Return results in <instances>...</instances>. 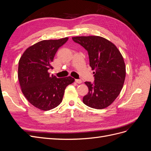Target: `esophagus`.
Returning <instances> with one entry per match:
<instances>
[{
    "mask_svg": "<svg viewBox=\"0 0 151 151\" xmlns=\"http://www.w3.org/2000/svg\"><path fill=\"white\" fill-rule=\"evenodd\" d=\"M75 81L76 82V83H77V84H81V83H82V81H81V79H76Z\"/></svg>",
    "mask_w": 151,
    "mask_h": 151,
    "instance_id": "1",
    "label": "esophagus"
}]
</instances>
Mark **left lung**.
I'll return each instance as SVG.
<instances>
[{
	"mask_svg": "<svg viewBox=\"0 0 151 151\" xmlns=\"http://www.w3.org/2000/svg\"><path fill=\"white\" fill-rule=\"evenodd\" d=\"M72 40L88 51L89 65L95 70L94 83L85 82L89 92L83 103L95 109L108 107L124 84L126 69L122 54L115 45L101 36H76Z\"/></svg>",
	"mask_w": 151,
	"mask_h": 151,
	"instance_id": "left-lung-1",
	"label": "left lung"
}]
</instances>
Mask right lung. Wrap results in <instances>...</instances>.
Here are the masks:
<instances>
[{"instance_id":"right-lung-1","label":"right lung","mask_w":151,"mask_h":151,"mask_svg":"<svg viewBox=\"0 0 151 151\" xmlns=\"http://www.w3.org/2000/svg\"><path fill=\"white\" fill-rule=\"evenodd\" d=\"M68 38L43 40L26 50L19 61L18 79L27 100L43 111L58 106L62 101L66 87L74 82L70 76L57 78L50 76L52 62L58 49Z\"/></svg>"}]
</instances>
